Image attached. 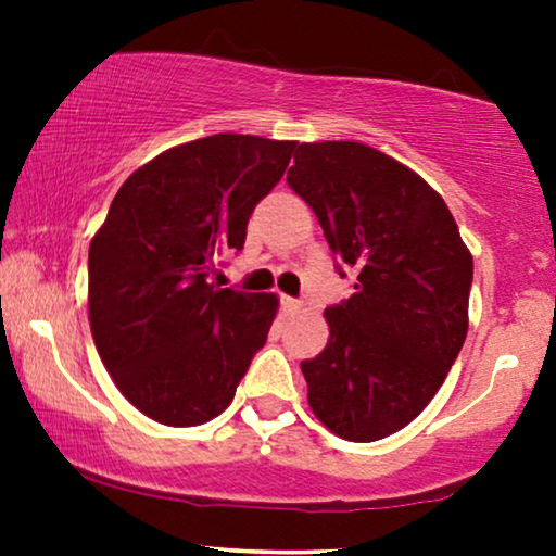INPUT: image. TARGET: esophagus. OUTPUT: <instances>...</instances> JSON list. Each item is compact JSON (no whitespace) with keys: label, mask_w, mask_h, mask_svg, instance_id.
<instances>
[{"label":"esophagus","mask_w":556,"mask_h":556,"mask_svg":"<svg viewBox=\"0 0 556 556\" xmlns=\"http://www.w3.org/2000/svg\"><path fill=\"white\" fill-rule=\"evenodd\" d=\"M280 303H283V308L286 311H299L303 303L301 301H295V299H288V295H283V299H280Z\"/></svg>","instance_id":"obj_1"}]
</instances>
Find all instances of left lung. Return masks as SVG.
<instances>
[{"instance_id": "left-lung-1", "label": "left lung", "mask_w": 556, "mask_h": 556, "mask_svg": "<svg viewBox=\"0 0 556 556\" xmlns=\"http://www.w3.org/2000/svg\"><path fill=\"white\" fill-rule=\"evenodd\" d=\"M288 185L308 202L354 293L326 308L329 341L301 362L333 435L375 443L435 397L468 333L473 255L435 189L356 141L301 143Z\"/></svg>"}]
</instances>
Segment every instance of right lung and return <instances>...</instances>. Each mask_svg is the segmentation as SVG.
I'll list each match as a JSON object with an SVG mask.
<instances>
[{"mask_svg": "<svg viewBox=\"0 0 556 556\" xmlns=\"http://www.w3.org/2000/svg\"><path fill=\"white\" fill-rule=\"evenodd\" d=\"M293 149L250 134L166 149L121 185L90 240V333L121 394L151 420L217 417L268 339L278 295L217 288L210 273L242 250Z\"/></svg>", "mask_w": 556, "mask_h": 556, "instance_id": "right-lung-1", "label": "right lung"}]
</instances>
